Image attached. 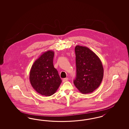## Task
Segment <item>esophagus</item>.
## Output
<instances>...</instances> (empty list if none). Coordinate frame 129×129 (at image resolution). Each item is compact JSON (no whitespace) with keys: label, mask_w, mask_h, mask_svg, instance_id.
Listing matches in <instances>:
<instances>
[{"label":"esophagus","mask_w":129,"mask_h":129,"mask_svg":"<svg viewBox=\"0 0 129 129\" xmlns=\"http://www.w3.org/2000/svg\"><path fill=\"white\" fill-rule=\"evenodd\" d=\"M68 79H69V78H63L62 79L63 82H66V81H67L68 80Z\"/></svg>","instance_id":"1"}]
</instances>
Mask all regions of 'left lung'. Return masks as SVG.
I'll return each mask as SVG.
<instances>
[{"label":"left lung","instance_id":"1","mask_svg":"<svg viewBox=\"0 0 129 129\" xmlns=\"http://www.w3.org/2000/svg\"><path fill=\"white\" fill-rule=\"evenodd\" d=\"M77 69L73 81L82 94H89L97 89L104 76V69L99 57L86 47L77 45L75 48Z\"/></svg>","mask_w":129,"mask_h":129}]
</instances>
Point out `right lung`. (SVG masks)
I'll use <instances>...</instances> for the list:
<instances>
[{"instance_id": "right-lung-1", "label": "right lung", "mask_w": 129, "mask_h": 129, "mask_svg": "<svg viewBox=\"0 0 129 129\" xmlns=\"http://www.w3.org/2000/svg\"><path fill=\"white\" fill-rule=\"evenodd\" d=\"M53 51L43 52L31 66L29 79L32 87L39 94L47 96L56 92L62 80L54 68Z\"/></svg>"}]
</instances>
